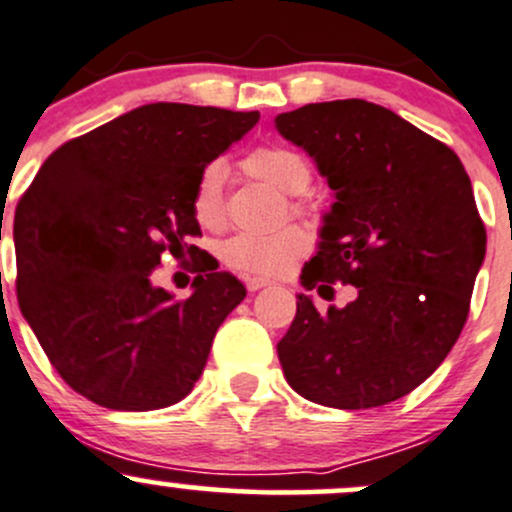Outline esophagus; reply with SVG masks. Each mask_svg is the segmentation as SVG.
I'll use <instances>...</instances> for the list:
<instances>
[{
	"mask_svg": "<svg viewBox=\"0 0 512 512\" xmlns=\"http://www.w3.org/2000/svg\"><path fill=\"white\" fill-rule=\"evenodd\" d=\"M266 285H271L266 278H246V290H249V293H256V290L266 288Z\"/></svg>",
	"mask_w": 512,
	"mask_h": 512,
	"instance_id": "34e87169",
	"label": "esophagus"
}]
</instances>
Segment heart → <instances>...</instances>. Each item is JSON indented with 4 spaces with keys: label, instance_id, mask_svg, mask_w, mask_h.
<instances>
[{
    "label": "heart",
    "instance_id": "obj_1",
    "mask_svg": "<svg viewBox=\"0 0 512 512\" xmlns=\"http://www.w3.org/2000/svg\"><path fill=\"white\" fill-rule=\"evenodd\" d=\"M244 170L283 195H302L312 180L310 161L302 153L285 146L254 148L244 158ZM222 183V163H210L197 178L195 190H192V214L200 227H222ZM305 249L307 236L300 229L288 227L273 234H236L224 241L222 258L234 271L249 273V276H278Z\"/></svg>",
    "mask_w": 512,
    "mask_h": 512
}]
</instances>
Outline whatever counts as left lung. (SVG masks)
<instances>
[{
    "instance_id": "obj_1",
    "label": "left lung",
    "mask_w": 512,
    "mask_h": 512,
    "mask_svg": "<svg viewBox=\"0 0 512 512\" xmlns=\"http://www.w3.org/2000/svg\"><path fill=\"white\" fill-rule=\"evenodd\" d=\"M276 129L334 195L302 288H356L327 312L298 295L278 342L285 378L327 408L393 403L437 371L469 315L486 256L469 175L452 148L366 100L305 104L278 114Z\"/></svg>"
}]
</instances>
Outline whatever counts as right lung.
<instances>
[{
	"label": "right lung",
	"instance_id": "right-lung-1",
	"mask_svg": "<svg viewBox=\"0 0 512 512\" xmlns=\"http://www.w3.org/2000/svg\"><path fill=\"white\" fill-rule=\"evenodd\" d=\"M258 112L153 102L48 156L16 205V295L63 381L112 410H158L190 393L219 324L246 288L212 263L192 295L151 283L161 256L197 254V178Z\"/></svg>",
	"mask_w": 512,
	"mask_h": 512
}]
</instances>
